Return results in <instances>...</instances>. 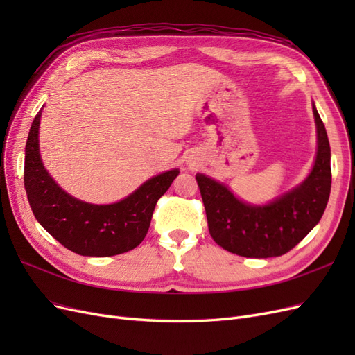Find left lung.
<instances>
[{"label":"left lung","mask_w":355,"mask_h":355,"mask_svg":"<svg viewBox=\"0 0 355 355\" xmlns=\"http://www.w3.org/2000/svg\"><path fill=\"white\" fill-rule=\"evenodd\" d=\"M317 157L309 176L266 206H252L214 179L197 173L211 239L225 250L244 257H274L292 250L320 222L330 187V145L326 127L313 105Z\"/></svg>","instance_id":"left-lung-1"}]
</instances>
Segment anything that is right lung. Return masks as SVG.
<instances>
[{"mask_svg": "<svg viewBox=\"0 0 355 355\" xmlns=\"http://www.w3.org/2000/svg\"><path fill=\"white\" fill-rule=\"evenodd\" d=\"M41 111L32 121L25 148L24 182L29 206L51 237L81 256H114L133 250L149 230L155 204L179 170L146 180L127 198L98 206L67 194L42 166L38 146Z\"/></svg>", "mask_w": 355, "mask_h": 355, "instance_id": "right-lung-1", "label": "right lung"}]
</instances>
